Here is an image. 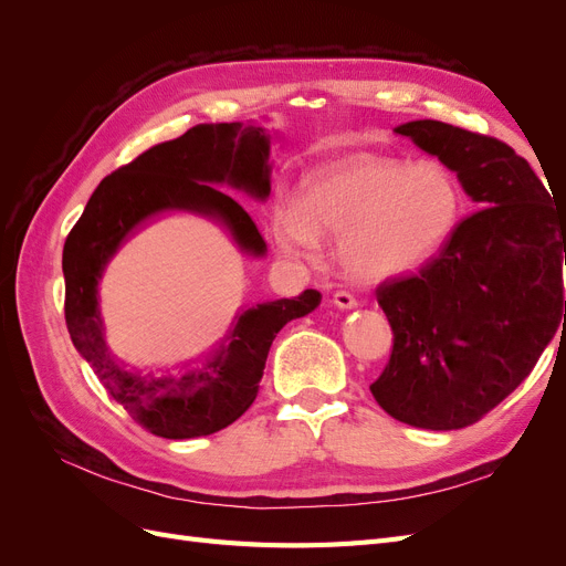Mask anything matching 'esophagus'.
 I'll return each mask as SVG.
<instances>
[{
	"label": "esophagus",
	"instance_id": "esophagus-1",
	"mask_svg": "<svg viewBox=\"0 0 566 566\" xmlns=\"http://www.w3.org/2000/svg\"><path fill=\"white\" fill-rule=\"evenodd\" d=\"M333 304L339 306V310H354L358 300L352 293H347V290H337V293L333 295Z\"/></svg>",
	"mask_w": 566,
	"mask_h": 566
}]
</instances>
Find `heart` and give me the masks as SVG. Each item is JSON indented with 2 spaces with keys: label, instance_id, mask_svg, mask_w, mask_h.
<instances>
[{
  "label": "heart",
  "instance_id": "obj_1",
  "mask_svg": "<svg viewBox=\"0 0 566 566\" xmlns=\"http://www.w3.org/2000/svg\"><path fill=\"white\" fill-rule=\"evenodd\" d=\"M462 214L465 193L449 167L364 156L306 175L297 208L273 217V235L285 254L310 262L321 250L318 233L342 235L347 271L378 283L430 262Z\"/></svg>",
  "mask_w": 566,
  "mask_h": 566
}]
</instances>
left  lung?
I'll use <instances>...</instances> for the list:
<instances>
[{"mask_svg":"<svg viewBox=\"0 0 566 566\" xmlns=\"http://www.w3.org/2000/svg\"><path fill=\"white\" fill-rule=\"evenodd\" d=\"M397 132L453 169L484 210L416 273L375 287L394 347L370 391L406 424L460 430L528 378L566 323V219L528 163L493 136L439 119Z\"/></svg>","mask_w":566,"mask_h":566,"instance_id":"left-lung-1","label":"left lung"}]
</instances>
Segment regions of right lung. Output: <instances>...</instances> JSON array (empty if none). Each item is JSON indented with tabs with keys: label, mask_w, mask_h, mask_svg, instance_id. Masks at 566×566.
<instances>
[{
	"label": "right lung",
	"mask_w": 566,
	"mask_h": 566,
	"mask_svg": "<svg viewBox=\"0 0 566 566\" xmlns=\"http://www.w3.org/2000/svg\"><path fill=\"white\" fill-rule=\"evenodd\" d=\"M269 139L262 127L196 125L179 139L150 146L98 184L63 245L65 325L98 382L136 424L163 439H193L224 430L256 399L273 337L287 321L321 304L318 290L273 300L238 314L217 345L179 368L153 370L119 358L104 339L96 285L129 231L163 210H193L224 221L235 243L264 254L252 217L212 184L254 198L269 196Z\"/></svg>",
	"instance_id": "1"
}]
</instances>
